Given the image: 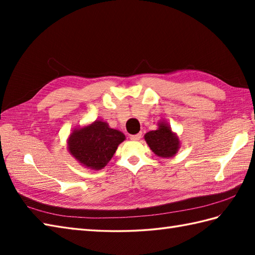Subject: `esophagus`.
<instances>
[{"label": "esophagus", "mask_w": 255, "mask_h": 255, "mask_svg": "<svg viewBox=\"0 0 255 255\" xmlns=\"http://www.w3.org/2000/svg\"><path fill=\"white\" fill-rule=\"evenodd\" d=\"M141 136H142L141 132H139V133H137V134H131L130 139H131V140H139L140 138H141Z\"/></svg>", "instance_id": "obj_1"}]
</instances>
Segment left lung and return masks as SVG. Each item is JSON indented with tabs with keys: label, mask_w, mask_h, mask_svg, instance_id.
<instances>
[{
	"label": "left lung",
	"mask_w": 255,
	"mask_h": 255,
	"mask_svg": "<svg viewBox=\"0 0 255 255\" xmlns=\"http://www.w3.org/2000/svg\"><path fill=\"white\" fill-rule=\"evenodd\" d=\"M144 139L149 144L150 149L156 155L162 156V158H171L177 152L178 147H180L178 138L164 123L159 124L158 130H152L145 133Z\"/></svg>",
	"instance_id": "obj_1"
}]
</instances>
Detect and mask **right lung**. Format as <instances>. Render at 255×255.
<instances>
[{"label":"right lung","instance_id":"right-lung-1","mask_svg":"<svg viewBox=\"0 0 255 255\" xmlns=\"http://www.w3.org/2000/svg\"><path fill=\"white\" fill-rule=\"evenodd\" d=\"M125 134L112 129L102 121L75 129L68 140L69 151L80 163L90 169L101 170L113 158Z\"/></svg>","mask_w":255,"mask_h":255}]
</instances>
